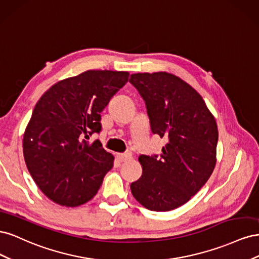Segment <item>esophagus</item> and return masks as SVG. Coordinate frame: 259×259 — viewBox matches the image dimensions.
<instances>
[{
    "label": "esophagus",
    "mask_w": 259,
    "mask_h": 259,
    "mask_svg": "<svg viewBox=\"0 0 259 259\" xmlns=\"http://www.w3.org/2000/svg\"><path fill=\"white\" fill-rule=\"evenodd\" d=\"M116 158L119 159L120 161H127L130 159H132V153L131 152H125V153H119L116 155Z\"/></svg>",
    "instance_id": "esophagus-1"
}]
</instances>
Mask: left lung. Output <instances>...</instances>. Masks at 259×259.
Segmentation results:
<instances>
[{
	"instance_id": "1",
	"label": "left lung",
	"mask_w": 259,
	"mask_h": 259,
	"mask_svg": "<svg viewBox=\"0 0 259 259\" xmlns=\"http://www.w3.org/2000/svg\"><path fill=\"white\" fill-rule=\"evenodd\" d=\"M130 82L145 100L152 133L167 139L160 156L138 158L143 175L132 183V193L150 210L175 209L213 173L218 142L215 117L200 94L174 74L134 73Z\"/></svg>"
}]
</instances>
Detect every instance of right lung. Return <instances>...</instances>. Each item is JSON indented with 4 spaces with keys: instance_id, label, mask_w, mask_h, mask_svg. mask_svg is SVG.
Segmentation results:
<instances>
[{
    "instance_id": "add662e5",
    "label": "right lung",
    "mask_w": 259,
    "mask_h": 259,
    "mask_svg": "<svg viewBox=\"0 0 259 259\" xmlns=\"http://www.w3.org/2000/svg\"><path fill=\"white\" fill-rule=\"evenodd\" d=\"M127 71L89 70L54 84L37 101L23 134V156L41 191L62 206L92 200L113 166L99 140L100 112L128 81Z\"/></svg>"
}]
</instances>
